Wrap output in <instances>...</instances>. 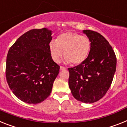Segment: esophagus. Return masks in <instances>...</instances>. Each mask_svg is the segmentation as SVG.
<instances>
[{
	"label": "esophagus",
	"mask_w": 127,
	"mask_h": 127,
	"mask_svg": "<svg viewBox=\"0 0 127 127\" xmlns=\"http://www.w3.org/2000/svg\"><path fill=\"white\" fill-rule=\"evenodd\" d=\"M60 70H66V68L65 67L62 66H60Z\"/></svg>",
	"instance_id": "1"
}]
</instances>
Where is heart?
<instances>
[{"label":"heart","mask_w":127,"mask_h":127,"mask_svg":"<svg viewBox=\"0 0 127 127\" xmlns=\"http://www.w3.org/2000/svg\"><path fill=\"white\" fill-rule=\"evenodd\" d=\"M49 48L52 59L55 63L60 61L64 54L66 63L79 64L90 54L91 42L88 37L77 33L66 32L61 34L56 40H52Z\"/></svg>","instance_id":"obj_1"}]
</instances>
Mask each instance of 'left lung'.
I'll list each match as a JSON object with an SVG mask.
<instances>
[{
  "mask_svg": "<svg viewBox=\"0 0 127 127\" xmlns=\"http://www.w3.org/2000/svg\"><path fill=\"white\" fill-rule=\"evenodd\" d=\"M91 42L88 57L83 63L69 68L68 85L77 101L93 103L101 99L109 89L116 70V57L105 37L96 32L86 30Z\"/></svg>",
  "mask_w": 127,
  "mask_h": 127,
  "instance_id": "obj_1",
  "label": "left lung"
}]
</instances>
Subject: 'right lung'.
<instances>
[{
	"instance_id": "obj_1",
	"label": "right lung",
	"mask_w": 127,
	"mask_h": 127,
	"mask_svg": "<svg viewBox=\"0 0 127 127\" xmlns=\"http://www.w3.org/2000/svg\"><path fill=\"white\" fill-rule=\"evenodd\" d=\"M52 34L46 28L31 30L8 51L6 80L13 93L22 101L37 104L50 95L60 68L50 52Z\"/></svg>"
}]
</instances>
